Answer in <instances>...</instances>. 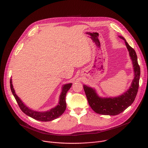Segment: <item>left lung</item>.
Returning <instances> with one entry per match:
<instances>
[{"instance_id": "obj_1", "label": "left lung", "mask_w": 148, "mask_h": 148, "mask_svg": "<svg viewBox=\"0 0 148 148\" xmlns=\"http://www.w3.org/2000/svg\"><path fill=\"white\" fill-rule=\"evenodd\" d=\"M119 37L124 40L129 51L134 67V78L130 88L123 95L115 98H100L97 94L95 90L83 85V88L90 106L95 112L100 114L114 116L123 112L133 103L138 90L140 67L138 63L136 54L124 38Z\"/></svg>"}]
</instances>
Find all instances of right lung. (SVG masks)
<instances>
[{"mask_svg":"<svg viewBox=\"0 0 148 148\" xmlns=\"http://www.w3.org/2000/svg\"><path fill=\"white\" fill-rule=\"evenodd\" d=\"M10 88L12 90V92L18 103V105L21 109V110L27 115L30 116L31 117L39 120L41 121H49L53 120L58 117H60L62 114L65 112L66 108V95L68 92V91L69 90L72 86V83L65 84L62 87V90L61 94L60 95V99L59 104L54 108H53L49 111L47 112H39L32 110L30 109H29L28 107H27L21 101V99L19 98V97L16 95L15 93L13 84H12V79H10Z\"/></svg>","mask_w":148,"mask_h":148,"instance_id":"obj_1","label":"right lung"}]
</instances>
